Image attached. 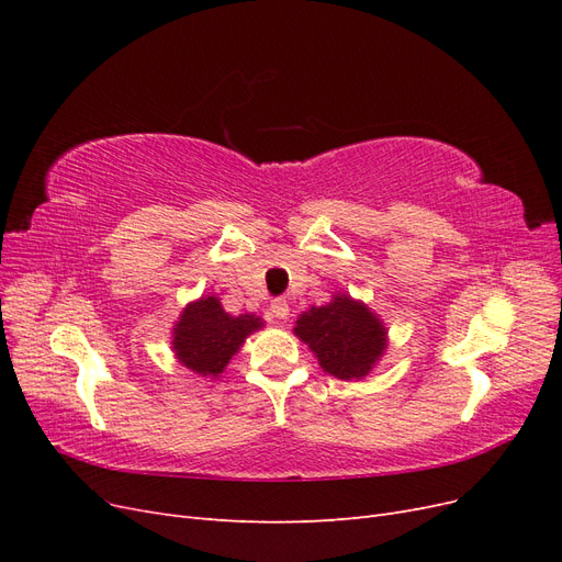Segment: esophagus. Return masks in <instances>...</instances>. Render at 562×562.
Segmentation results:
<instances>
[{
  "label": "esophagus",
  "instance_id": "obj_1",
  "mask_svg": "<svg viewBox=\"0 0 562 562\" xmlns=\"http://www.w3.org/2000/svg\"><path fill=\"white\" fill-rule=\"evenodd\" d=\"M271 316H274V318H288V316H291V307H288V302L285 300H274V302H271Z\"/></svg>",
  "mask_w": 562,
  "mask_h": 562
}]
</instances>
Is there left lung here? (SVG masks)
Segmentation results:
<instances>
[{
	"label": "left lung",
	"instance_id": "1",
	"mask_svg": "<svg viewBox=\"0 0 562 562\" xmlns=\"http://www.w3.org/2000/svg\"><path fill=\"white\" fill-rule=\"evenodd\" d=\"M293 330L337 380H363L386 349V328L378 314L342 293L323 307L302 312Z\"/></svg>",
	"mask_w": 562,
	"mask_h": 562
}]
</instances>
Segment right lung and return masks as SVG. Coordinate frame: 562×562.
<instances>
[{"label": "right lung", "instance_id": "obj_1", "mask_svg": "<svg viewBox=\"0 0 562 562\" xmlns=\"http://www.w3.org/2000/svg\"><path fill=\"white\" fill-rule=\"evenodd\" d=\"M265 326L260 316H232L215 295L190 302L173 328L176 359L199 372L201 378H217L232 356L241 349L246 337Z\"/></svg>", "mask_w": 562, "mask_h": 562}]
</instances>
